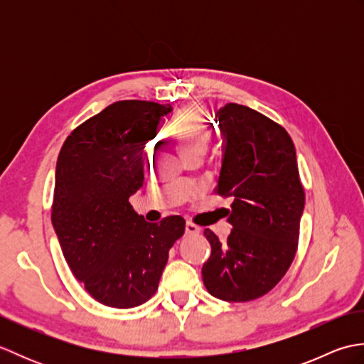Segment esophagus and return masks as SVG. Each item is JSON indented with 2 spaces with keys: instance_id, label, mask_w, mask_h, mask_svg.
I'll use <instances>...</instances> for the list:
<instances>
[{
  "instance_id": "esophagus-1",
  "label": "esophagus",
  "mask_w": 364,
  "mask_h": 364,
  "mask_svg": "<svg viewBox=\"0 0 364 364\" xmlns=\"http://www.w3.org/2000/svg\"><path fill=\"white\" fill-rule=\"evenodd\" d=\"M200 231H202V228L197 227L196 223H192V222L186 223V235H198Z\"/></svg>"
}]
</instances>
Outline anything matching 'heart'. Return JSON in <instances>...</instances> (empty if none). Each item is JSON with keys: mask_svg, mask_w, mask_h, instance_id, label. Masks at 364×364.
Segmentation results:
<instances>
[{"mask_svg": "<svg viewBox=\"0 0 364 364\" xmlns=\"http://www.w3.org/2000/svg\"><path fill=\"white\" fill-rule=\"evenodd\" d=\"M170 134L180 145L184 156H194V154H205L211 142V133L205 127L196 109L184 112L180 119L175 120L170 127Z\"/></svg>", "mask_w": 364, "mask_h": 364, "instance_id": "heart-1", "label": "heart"}]
</instances>
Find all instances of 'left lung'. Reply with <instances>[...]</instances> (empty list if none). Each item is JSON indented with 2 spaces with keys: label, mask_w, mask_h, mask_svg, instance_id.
Wrapping results in <instances>:
<instances>
[{
  "label": "left lung",
  "mask_w": 364,
  "mask_h": 364,
  "mask_svg": "<svg viewBox=\"0 0 364 364\" xmlns=\"http://www.w3.org/2000/svg\"><path fill=\"white\" fill-rule=\"evenodd\" d=\"M214 122L223 150L215 192L233 197V230L225 242L205 230L211 255L202 277L211 296L249 301L272 289L296 257L305 192L283 127L236 103L220 107Z\"/></svg>",
  "instance_id": "left-lung-1"
}]
</instances>
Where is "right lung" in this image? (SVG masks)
Listing matches in <instances>:
<instances>
[{
    "label": "right lung",
    "mask_w": 364,
    "mask_h": 364,
    "mask_svg": "<svg viewBox=\"0 0 364 364\" xmlns=\"http://www.w3.org/2000/svg\"><path fill=\"white\" fill-rule=\"evenodd\" d=\"M172 109L115 102L73 129L58 156L53 227L73 275L106 306L149 300L184 233L181 215L150 223L128 202L144 184L145 145Z\"/></svg>",
    "instance_id": "add662e5"
}]
</instances>
